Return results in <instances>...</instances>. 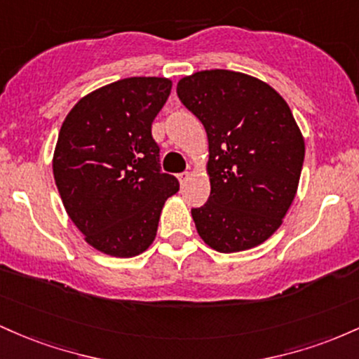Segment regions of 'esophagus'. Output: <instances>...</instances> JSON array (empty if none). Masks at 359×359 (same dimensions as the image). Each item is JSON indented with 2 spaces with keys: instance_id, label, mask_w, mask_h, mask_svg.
Instances as JSON below:
<instances>
[{
  "instance_id": "esophagus-1",
  "label": "esophagus",
  "mask_w": 359,
  "mask_h": 359,
  "mask_svg": "<svg viewBox=\"0 0 359 359\" xmlns=\"http://www.w3.org/2000/svg\"><path fill=\"white\" fill-rule=\"evenodd\" d=\"M188 178H190V172H181V175H178V180H180L181 184H183Z\"/></svg>"
}]
</instances>
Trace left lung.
Wrapping results in <instances>:
<instances>
[{"mask_svg": "<svg viewBox=\"0 0 359 359\" xmlns=\"http://www.w3.org/2000/svg\"><path fill=\"white\" fill-rule=\"evenodd\" d=\"M176 93L208 137L210 196L191 208L196 231L219 252L259 245L299 188L305 142L292 110L269 84L227 69L187 76Z\"/></svg>", "mask_w": 359, "mask_h": 359, "instance_id": "obj_1", "label": "left lung"}]
</instances>
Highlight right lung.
<instances>
[{"label":"right lung","mask_w":359,"mask_h":359,"mask_svg":"<svg viewBox=\"0 0 359 359\" xmlns=\"http://www.w3.org/2000/svg\"><path fill=\"white\" fill-rule=\"evenodd\" d=\"M166 78H126L95 90L67 114L55 144L54 180L84 241L115 257L154 241L164 201L180 190L161 172L151 127L166 103Z\"/></svg>","instance_id":"right-lung-1"}]
</instances>
